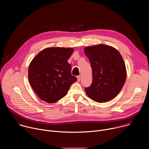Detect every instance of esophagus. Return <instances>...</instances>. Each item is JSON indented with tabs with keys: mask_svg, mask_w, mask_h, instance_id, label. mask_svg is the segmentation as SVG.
<instances>
[{
	"mask_svg": "<svg viewBox=\"0 0 149 149\" xmlns=\"http://www.w3.org/2000/svg\"><path fill=\"white\" fill-rule=\"evenodd\" d=\"M77 78L78 81H80V75H78V76L77 77Z\"/></svg>",
	"mask_w": 149,
	"mask_h": 149,
	"instance_id": "1",
	"label": "esophagus"
}]
</instances>
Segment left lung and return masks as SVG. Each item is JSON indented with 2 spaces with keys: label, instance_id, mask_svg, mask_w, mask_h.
Instances as JSON below:
<instances>
[{
  "label": "left lung",
  "instance_id": "left-lung-1",
  "mask_svg": "<svg viewBox=\"0 0 149 149\" xmlns=\"http://www.w3.org/2000/svg\"><path fill=\"white\" fill-rule=\"evenodd\" d=\"M93 71V82L85 88L87 95L98 102L109 101L121 90L126 79V69L120 52L103 44L86 47Z\"/></svg>",
  "mask_w": 149,
  "mask_h": 149
}]
</instances>
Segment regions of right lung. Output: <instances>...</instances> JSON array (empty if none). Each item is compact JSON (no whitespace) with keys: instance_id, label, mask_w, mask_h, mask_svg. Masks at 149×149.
Returning <instances> with one entry per match:
<instances>
[{"instance_id":"add662e5","label":"right lung","mask_w":149,"mask_h":149,"mask_svg":"<svg viewBox=\"0 0 149 149\" xmlns=\"http://www.w3.org/2000/svg\"><path fill=\"white\" fill-rule=\"evenodd\" d=\"M73 48H47L31 61L28 69L29 81L33 90L43 101L53 103L67 93L77 78L71 75V65L67 60Z\"/></svg>"}]
</instances>
